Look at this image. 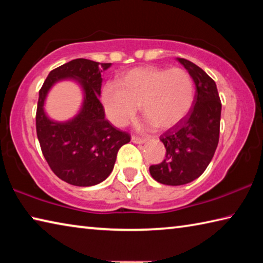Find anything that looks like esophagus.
Listing matches in <instances>:
<instances>
[{"label":"esophagus","instance_id":"1","mask_svg":"<svg viewBox=\"0 0 263 263\" xmlns=\"http://www.w3.org/2000/svg\"><path fill=\"white\" fill-rule=\"evenodd\" d=\"M131 140H132V142H135V144H139V145L145 144L146 142V139H144V138H139V137H135V136H132Z\"/></svg>","mask_w":263,"mask_h":263}]
</instances>
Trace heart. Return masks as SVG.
Here are the masks:
<instances>
[{"mask_svg": "<svg viewBox=\"0 0 263 263\" xmlns=\"http://www.w3.org/2000/svg\"><path fill=\"white\" fill-rule=\"evenodd\" d=\"M194 97L193 79L182 68H133L102 89L106 116L121 127L135 118L139 105L148 125L160 130L174 126L188 115Z\"/></svg>", "mask_w": 263, "mask_h": 263, "instance_id": "obj_1", "label": "heart"}]
</instances>
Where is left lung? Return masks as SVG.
<instances>
[{
    "instance_id": "1",
    "label": "left lung",
    "mask_w": 263,
    "mask_h": 263,
    "mask_svg": "<svg viewBox=\"0 0 263 263\" xmlns=\"http://www.w3.org/2000/svg\"><path fill=\"white\" fill-rule=\"evenodd\" d=\"M176 60L194 80L196 92L184 121L160 137L166 159L149 167L153 179L166 185H183L201 176L219 141L221 103L216 82L194 62L183 58Z\"/></svg>"
}]
</instances>
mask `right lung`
<instances>
[{
    "instance_id": "right-lung-1",
    "label": "right lung",
    "mask_w": 263,
    "mask_h": 263,
    "mask_svg": "<svg viewBox=\"0 0 263 263\" xmlns=\"http://www.w3.org/2000/svg\"><path fill=\"white\" fill-rule=\"evenodd\" d=\"M110 65L74 59L50 72L39 90L35 127L42 152L53 173L72 185L103 182L112 172L118 149L131 139L106 121L100 102L102 68ZM61 81L75 82L83 92L79 111L67 121H55L45 110L50 89Z\"/></svg>"
}]
</instances>
